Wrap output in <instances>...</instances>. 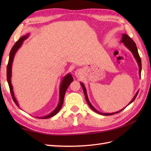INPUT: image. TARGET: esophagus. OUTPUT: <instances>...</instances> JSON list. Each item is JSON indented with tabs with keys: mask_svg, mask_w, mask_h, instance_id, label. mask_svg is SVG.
I'll return each mask as SVG.
<instances>
[{
	"mask_svg": "<svg viewBox=\"0 0 151 151\" xmlns=\"http://www.w3.org/2000/svg\"><path fill=\"white\" fill-rule=\"evenodd\" d=\"M80 73H81V71H80V70H76V73H75L76 76H79V74H80Z\"/></svg>",
	"mask_w": 151,
	"mask_h": 151,
	"instance_id": "esophagus-1",
	"label": "esophagus"
}]
</instances>
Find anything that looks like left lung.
<instances>
[{
  "label": "left lung",
  "mask_w": 151,
  "mask_h": 151,
  "mask_svg": "<svg viewBox=\"0 0 151 151\" xmlns=\"http://www.w3.org/2000/svg\"><path fill=\"white\" fill-rule=\"evenodd\" d=\"M122 42H123L124 45L126 46L128 49H130V50L131 51V52H132L133 55L134 56V58H135L136 61L137 62V63H138L139 64V75H141V71H142V61H141V58L139 55V53H138V51H137V47H136V45L135 43V42L132 40V39L131 37H130L127 34H123V37H122V40H121ZM81 84L82 86V87L83 88V91H84V94H85V97H86V101H87L88 104H89V107H90L93 110L95 111V112H97V114H101V115H113L115 113H111V114H103V113H101V112H99L98 111H97L95 110V109L92 106V105L91 104L90 102H89L88 99V96H87V94H86V88L84 87V84H82V83H81ZM137 94H138V92L136 94V95L134 96V97L133 98V99L132 101H131V102H130V103H132V102L135 100V99L136 97V96L137 95ZM118 111V112H119ZM118 112H116V113H118Z\"/></svg>",
  "instance_id": "1"
}]
</instances>
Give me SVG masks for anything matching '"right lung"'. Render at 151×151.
Returning a JSON list of instances; mask_svg holds the SVG:
<instances>
[{
    "label": "right lung",
    "instance_id": "right-lung-1",
    "mask_svg": "<svg viewBox=\"0 0 151 151\" xmlns=\"http://www.w3.org/2000/svg\"><path fill=\"white\" fill-rule=\"evenodd\" d=\"M28 37V35H26V36H24L21 37L20 39H19L17 42L15 43V45L12 48V49L10 50V52H9V60H8V65H7V81H8V83L9 85V90H10V93L12 95V97L13 99V101H14L15 103L16 104V105L19 106V105L17 102V101L14 97V91H13V88L11 84V76H12V65L13 63V60H14V55L16 52V51L18 50V49L19 47H21V45L22 43V41H23L24 40H26L27 38ZM73 81V78L72 77L71 75H67V76H65L64 77L63 80L62 81V84H61V86H60V102L58 105L57 108L54 110L52 113H50L49 115H47V116H45L43 117H40V119H47L54 116V115H56L58 112L60 111V110L62 108V105H63V99H64V96H65V91L67 90V88L69 87V86L70 85V83Z\"/></svg>",
    "mask_w": 151,
    "mask_h": 151
}]
</instances>
